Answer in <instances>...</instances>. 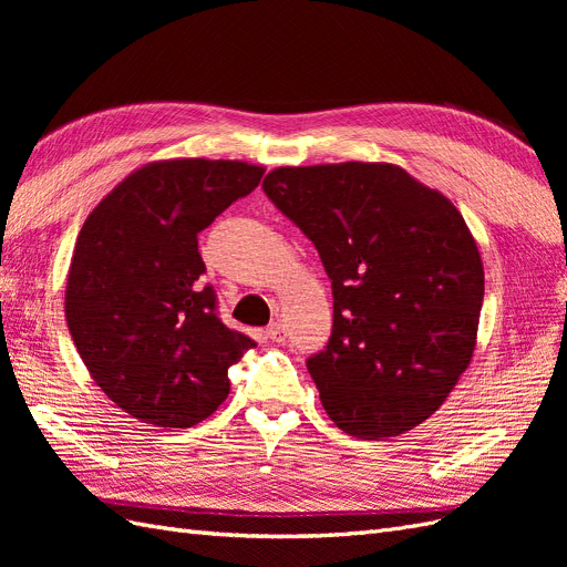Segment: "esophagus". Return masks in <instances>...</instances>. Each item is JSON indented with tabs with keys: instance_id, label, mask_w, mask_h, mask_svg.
Returning a JSON list of instances; mask_svg holds the SVG:
<instances>
[{
	"instance_id": "obj_1",
	"label": "esophagus",
	"mask_w": 567,
	"mask_h": 567,
	"mask_svg": "<svg viewBox=\"0 0 567 567\" xmlns=\"http://www.w3.org/2000/svg\"><path fill=\"white\" fill-rule=\"evenodd\" d=\"M286 326L284 323H279V321H274L269 329H267V338L269 340H274V342H286Z\"/></svg>"
}]
</instances>
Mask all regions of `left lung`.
<instances>
[{
	"instance_id": "obj_1",
	"label": "left lung",
	"mask_w": 567,
	"mask_h": 567,
	"mask_svg": "<svg viewBox=\"0 0 567 567\" xmlns=\"http://www.w3.org/2000/svg\"><path fill=\"white\" fill-rule=\"evenodd\" d=\"M265 194L331 279L333 331L307 359L342 431H411L450 398L475 350L485 269L456 205L392 163L277 167Z\"/></svg>"
}]
</instances>
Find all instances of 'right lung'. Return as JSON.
Wrapping results in <instances>:
<instances>
[{
	"instance_id": "obj_1",
	"label": "right lung",
	"mask_w": 567,
	"mask_h": 567,
	"mask_svg": "<svg viewBox=\"0 0 567 567\" xmlns=\"http://www.w3.org/2000/svg\"><path fill=\"white\" fill-rule=\"evenodd\" d=\"M262 175L244 161H153L84 219L65 321L94 383L130 416L192 427L227 400L229 367L255 342L217 317L198 231Z\"/></svg>"
}]
</instances>
